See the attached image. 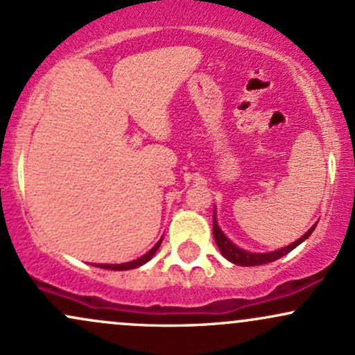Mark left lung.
Here are the masks:
<instances>
[{"label": "left lung", "mask_w": 355, "mask_h": 355, "mask_svg": "<svg viewBox=\"0 0 355 355\" xmlns=\"http://www.w3.org/2000/svg\"><path fill=\"white\" fill-rule=\"evenodd\" d=\"M315 225H312L311 229L305 232L302 237L295 240V242H292L291 245L277 248V250H272V252H266V254H254V252H247L243 250V248L237 247L225 234H223L217 222V211H214V237H215V242H217L218 250L222 252V255L225 257L227 260H230L232 263H235V266H242V267L263 266V263H270L274 262V260H279L280 257L287 255L288 252L294 250L297 245H300L304 240H307L309 235H311L313 229H315Z\"/></svg>", "instance_id": "8db88e82"}]
</instances>
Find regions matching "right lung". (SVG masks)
Listing matches in <instances>:
<instances>
[{
	"label": "right lung",
	"mask_w": 355,
	"mask_h": 355,
	"mask_svg": "<svg viewBox=\"0 0 355 355\" xmlns=\"http://www.w3.org/2000/svg\"><path fill=\"white\" fill-rule=\"evenodd\" d=\"M162 240H164V237H162L160 240H158L157 243H155V247L150 248L148 252H146L145 255L138 257V259L132 260V262H125V263H95V267H100V268H107V270H130V268H137V267H141L144 263L148 262L152 257L157 254V250L160 248V243Z\"/></svg>",
	"instance_id": "obj_1"
}]
</instances>
